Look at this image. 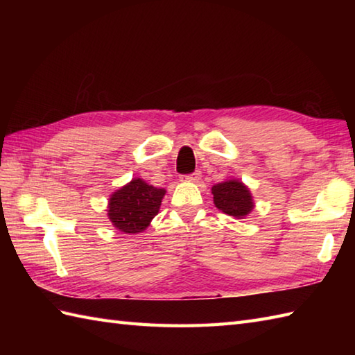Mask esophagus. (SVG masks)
<instances>
[{
	"mask_svg": "<svg viewBox=\"0 0 355 355\" xmlns=\"http://www.w3.org/2000/svg\"><path fill=\"white\" fill-rule=\"evenodd\" d=\"M200 178H201V173L200 172H193V173H189V175H182L183 182H191V183L200 182Z\"/></svg>",
	"mask_w": 355,
	"mask_h": 355,
	"instance_id": "obj_1",
	"label": "esophagus"
}]
</instances>
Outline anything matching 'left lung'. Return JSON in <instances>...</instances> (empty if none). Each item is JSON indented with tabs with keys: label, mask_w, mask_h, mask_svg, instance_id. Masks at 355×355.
<instances>
[{
	"label": "left lung",
	"mask_w": 355,
	"mask_h": 355,
	"mask_svg": "<svg viewBox=\"0 0 355 355\" xmlns=\"http://www.w3.org/2000/svg\"><path fill=\"white\" fill-rule=\"evenodd\" d=\"M214 202L221 212L235 218H244L254 207L253 197L248 187L239 180H227L212 187Z\"/></svg>",
	"instance_id": "obj_1"
}]
</instances>
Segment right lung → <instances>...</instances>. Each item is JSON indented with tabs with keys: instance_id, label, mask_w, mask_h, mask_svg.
I'll return each instance as SVG.
<instances>
[{
	"instance_id": "1",
	"label": "right lung",
	"mask_w": 355,
	"mask_h": 355,
	"mask_svg": "<svg viewBox=\"0 0 355 355\" xmlns=\"http://www.w3.org/2000/svg\"><path fill=\"white\" fill-rule=\"evenodd\" d=\"M166 191L148 184L145 180L132 178L110 197L108 218L123 233H140L158 214Z\"/></svg>"
}]
</instances>
